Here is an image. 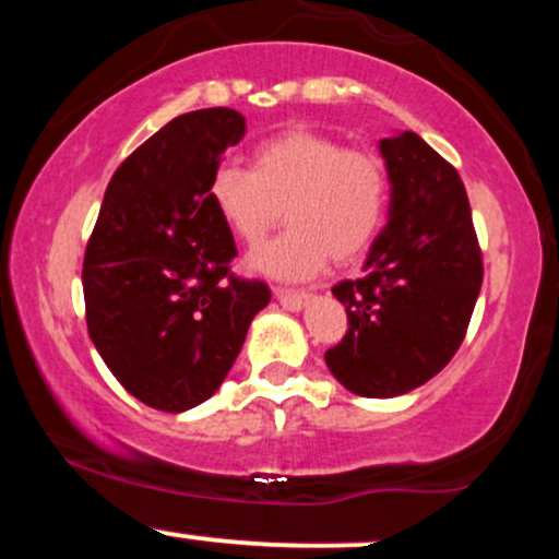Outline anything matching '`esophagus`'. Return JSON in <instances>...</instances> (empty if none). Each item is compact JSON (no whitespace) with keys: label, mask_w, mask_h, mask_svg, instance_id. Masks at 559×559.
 <instances>
[{"label":"esophagus","mask_w":559,"mask_h":559,"mask_svg":"<svg viewBox=\"0 0 559 559\" xmlns=\"http://www.w3.org/2000/svg\"><path fill=\"white\" fill-rule=\"evenodd\" d=\"M273 297L278 299V305L284 307V310L299 312L301 307L307 305V299H310V294H305V292H288V288H273Z\"/></svg>","instance_id":"obj_1"}]
</instances>
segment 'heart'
Segmentation results:
<instances>
[{
    "instance_id": "b5f03b06",
    "label": "heart",
    "mask_w": 559,
    "mask_h": 559,
    "mask_svg": "<svg viewBox=\"0 0 559 559\" xmlns=\"http://www.w3.org/2000/svg\"><path fill=\"white\" fill-rule=\"evenodd\" d=\"M389 178L373 152L344 150L310 128H288L254 146L252 168L221 165L207 199L249 247L281 223L292 228L249 258L247 267L273 278H310L329 258L360 260L386 213Z\"/></svg>"
}]
</instances>
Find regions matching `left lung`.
Masks as SVG:
<instances>
[{
	"label": "left lung",
	"mask_w": 559,
	"mask_h": 559,
	"mask_svg": "<svg viewBox=\"0 0 559 559\" xmlns=\"http://www.w3.org/2000/svg\"><path fill=\"white\" fill-rule=\"evenodd\" d=\"M386 163L389 223L362 275L333 286L349 331L325 365L352 394H407L452 360L476 307L484 262L457 170L418 133L378 141Z\"/></svg>",
	"instance_id": "obj_1"
}]
</instances>
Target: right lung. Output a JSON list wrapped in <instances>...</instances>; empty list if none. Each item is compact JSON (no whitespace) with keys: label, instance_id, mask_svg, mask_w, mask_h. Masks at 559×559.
<instances>
[{"label":"right lung","instance_id":"obj_1","mask_svg":"<svg viewBox=\"0 0 559 559\" xmlns=\"http://www.w3.org/2000/svg\"><path fill=\"white\" fill-rule=\"evenodd\" d=\"M247 123L228 107L173 118L115 170L86 258L88 336L128 394L186 413L221 389L249 323L271 301L230 275V228L207 199Z\"/></svg>","mask_w":559,"mask_h":559}]
</instances>
